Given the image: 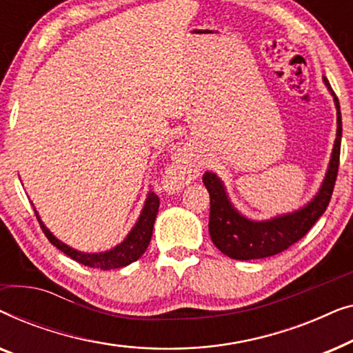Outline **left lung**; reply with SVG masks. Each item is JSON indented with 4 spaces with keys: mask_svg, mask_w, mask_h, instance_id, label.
Segmentation results:
<instances>
[{
    "mask_svg": "<svg viewBox=\"0 0 353 353\" xmlns=\"http://www.w3.org/2000/svg\"><path fill=\"white\" fill-rule=\"evenodd\" d=\"M323 81L334 99L337 130L330 163H327L320 190L305 205L288 214L272 216L268 220H252L241 214L233 205L225 183L216 173L205 172L202 176V181L210 194L209 233L212 243L230 259L254 260L283 252L289 245L302 239L315 225V221L325 214L331 201L332 190H334L337 170H339L342 119L339 99L336 98L326 77H323Z\"/></svg>",
    "mask_w": 353,
    "mask_h": 353,
    "instance_id": "obj_1",
    "label": "left lung"
}]
</instances>
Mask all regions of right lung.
Instances as JSON below:
<instances>
[{"mask_svg": "<svg viewBox=\"0 0 353 353\" xmlns=\"http://www.w3.org/2000/svg\"><path fill=\"white\" fill-rule=\"evenodd\" d=\"M159 204H161V202H159V197L154 194V192L149 191L146 201H144L141 214H139L133 228L128 231L127 238H125L122 243L115 245V248L104 250V252H81V250H77L74 248H70V245H67L65 243H62V241L57 239L56 236L48 230V226L43 223L41 216L38 215L35 207H33V209H35V215L38 221H40L43 233L46 234V238L50 239V243L52 245H56V248L62 250L65 255H69L72 260L85 265V267L114 270L127 267V265L137 262V260L146 252L148 245L151 243L154 221H156L159 212Z\"/></svg>", "mask_w": 353, "mask_h": 353, "instance_id": "1", "label": "right lung"}]
</instances>
